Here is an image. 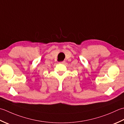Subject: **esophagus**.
<instances>
[{
	"mask_svg": "<svg viewBox=\"0 0 124 124\" xmlns=\"http://www.w3.org/2000/svg\"><path fill=\"white\" fill-rule=\"evenodd\" d=\"M65 62H66L65 61H62V62H60V63H61V64H65Z\"/></svg>",
	"mask_w": 124,
	"mask_h": 124,
	"instance_id": "obj_1",
	"label": "esophagus"
}]
</instances>
